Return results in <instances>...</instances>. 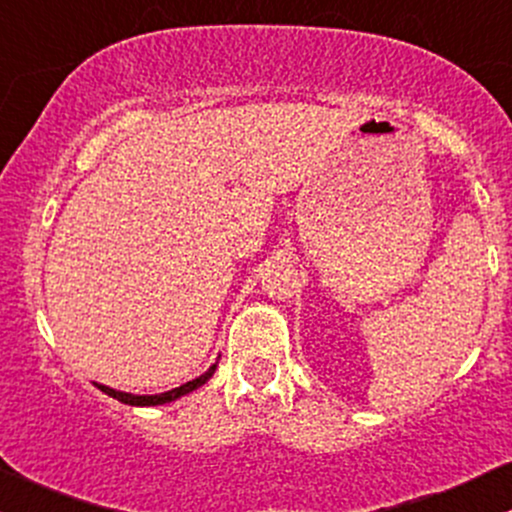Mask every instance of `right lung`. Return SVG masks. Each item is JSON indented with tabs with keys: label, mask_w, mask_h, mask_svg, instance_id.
Instances as JSON below:
<instances>
[{
	"label": "right lung",
	"mask_w": 512,
	"mask_h": 512,
	"mask_svg": "<svg viewBox=\"0 0 512 512\" xmlns=\"http://www.w3.org/2000/svg\"><path fill=\"white\" fill-rule=\"evenodd\" d=\"M214 370H217V362H214L207 372L199 374L197 379H192V382L179 384V387L170 389V392H162V394H130V392H120V389H113V387H105V384H98V382H93V384H96L100 392L108 394V397L118 399V402H123V404H130V407H160V404H170L179 397H187L189 392H194V389H199L202 384H207L209 379H212Z\"/></svg>",
	"instance_id": "right-lung-1"
}]
</instances>
